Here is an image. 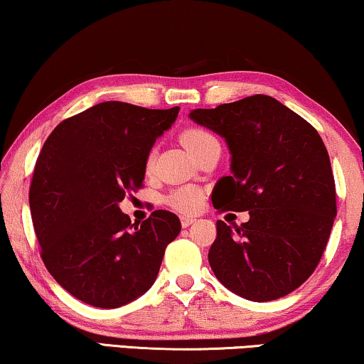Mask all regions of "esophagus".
I'll list each match as a JSON object with an SVG mask.
<instances>
[{"instance_id":"1","label":"esophagus","mask_w":364,"mask_h":364,"mask_svg":"<svg viewBox=\"0 0 364 364\" xmlns=\"http://www.w3.org/2000/svg\"><path fill=\"white\" fill-rule=\"evenodd\" d=\"M194 222H196V219H193V217H181V225L184 227V229L191 224H194Z\"/></svg>"}]
</instances>
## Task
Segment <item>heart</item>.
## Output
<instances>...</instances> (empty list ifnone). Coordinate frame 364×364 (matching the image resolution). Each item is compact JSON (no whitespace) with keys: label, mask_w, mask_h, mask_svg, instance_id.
<instances>
[{"label":"heart","mask_w":364,"mask_h":364,"mask_svg":"<svg viewBox=\"0 0 364 364\" xmlns=\"http://www.w3.org/2000/svg\"><path fill=\"white\" fill-rule=\"evenodd\" d=\"M181 142L193 155H198L199 151L208 147V145L217 142V139L209 132V130L200 127H191L186 129L181 134ZM154 150H150L147 160H145V166H147L149 170L151 165H154ZM166 203L170 204L171 208L180 210V213H196L200 208V204H203V194H200V191H198L196 188H180L168 196Z\"/></svg>","instance_id":"1"}]
</instances>
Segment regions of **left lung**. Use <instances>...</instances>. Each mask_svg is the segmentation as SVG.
Here are the masks:
<instances>
[{
	"instance_id": "8db88e82",
	"label": "left lung",
	"mask_w": 364,
	"mask_h": 364,
	"mask_svg": "<svg viewBox=\"0 0 364 364\" xmlns=\"http://www.w3.org/2000/svg\"><path fill=\"white\" fill-rule=\"evenodd\" d=\"M189 117L224 137L232 155V175L213 191L214 208L250 214L235 232L217 220L208 257L215 278L255 302L289 294L317 268L337 215L321 135L267 95L194 109Z\"/></svg>"
}]
</instances>
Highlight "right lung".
<instances>
[{"instance_id": "obj_1", "label": "right lung", "mask_w": 364, "mask_h": 364, "mask_svg": "<svg viewBox=\"0 0 364 364\" xmlns=\"http://www.w3.org/2000/svg\"><path fill=\"white\" fill-rule=\"evenodd\" d=\"M180 107L100 102L65 119L37 156L29 205L41 257L65 291L116 309L147 292L181 230L168 210L132 224L119 203L144 186L145 160Z\"/></svg>"}]
</instances>
